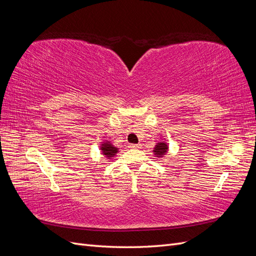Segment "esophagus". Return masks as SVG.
<instances>
[{
	"instance_id": "esophagus-1",
	"label": "esophagus",
	"mask_w": 256,
	"mask_h": 256,
	"mask_svg": "<svg viewBox=\"0 0 256 256\" xmlns=\"http://www.w3.org/2000/svg\"><path fill=\"white\" fill-rule=\"evenodd\" d=\"M129 147H130V148H140V144H130L129 145Z\"/></svg>"
}]
</instances>
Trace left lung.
<instances>
[{
    "label": "left lung",
    "instance_id": "8db88e82",
    "mask_svg": "<svg viewBox=\"0 0 256 256\" xmlns=\"http://www.w3.org/2000/svg\"><path fill=\"white\" fill-rule=\"evenodd\" d=\"M168 144L166 142H160V143H157V145L154 146L152 152L156 154V157L161 158V157H164V154L168 152Z\"/></svg>",
    "mask_w": 256,
    "mask_h": 256
}]
</instances>
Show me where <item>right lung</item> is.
<instances>
[{
	"label": "right lung",
	"instance_id": "obj_1",
	"mask_svg": "<svg viewBox=\"0 0 256 256\" xmlns=\"http://www.w3.org/2000/svg\"><path fill=\"white\" fill-rule=\"evenodd\" d=\"M100 150H102V154H104V156L106 158H109V159H112L118 152V147H115L114 145H112L110 141L102 142V145H100Z\"/></svg>",
	"mask_w": 256,
	"mask_h": 256
}]
</instances>
